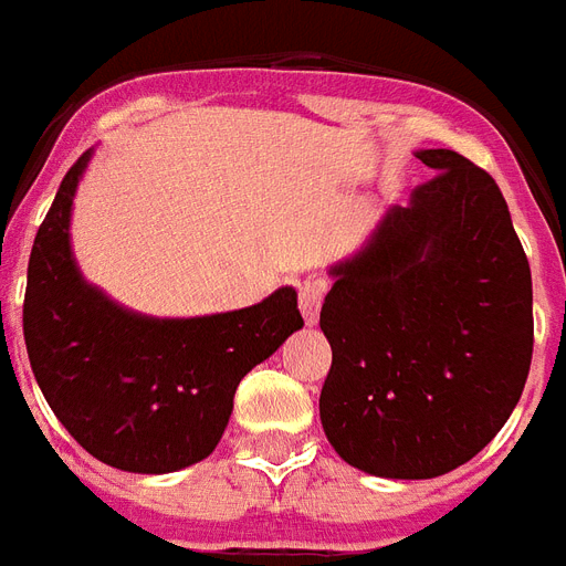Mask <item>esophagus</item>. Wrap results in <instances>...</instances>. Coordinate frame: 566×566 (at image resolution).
Segmentation results:
<instances>
[{"instance_id": "esophagus-1", "label": "esophagus", "mask_w": 566, "mask_h": 566, "mask_svg": "<svg viewBox=\"0 0 566 566\" xmlns=\"http://www.w3.org/2000/svg\"><path fill=\"white\" fill-rule=\"evenodd\" d=\"M321 301H324V286H321L318 280H304V283L297 286V304H301L304 321L310 327L312 324H318Z\"/></svg>"}]
</instances>
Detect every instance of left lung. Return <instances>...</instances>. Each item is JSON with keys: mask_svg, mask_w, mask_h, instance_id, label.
<instances>
[{"mask_svg": "<svg viewBox=\"0 0 566 566\" xmlns=\"http://www.w3.org/2000/svg\"><path fill=\"white\" fill-rule=\"evenodd\" d=\"M436 178L329 265L321 427L370 476L436 479L503 429L532 365V271L494 178L420 148Z\"/></svg>", "mask_w": 566, "mask_h": 566, "instance_id": "obj_1", "label": "left lung"}]
</instances>
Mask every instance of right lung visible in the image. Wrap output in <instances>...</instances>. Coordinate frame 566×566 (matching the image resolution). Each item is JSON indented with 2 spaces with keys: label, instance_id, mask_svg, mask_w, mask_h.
<instances>
[{
  "label": "right lung",
  "instance_id": "obj_1",
  "mask_svg": "<svg viewBox=\"0 0 566 566\" xmlns=\"http://www.w3.org/2000/svg\"><path fill=\"white\" fill-rule=\"evenodd\" d=\"M93 148L66 171L29 260L22 333L31 370L70 436L128 473H175L216 450L248 370L304 327L280 286L245 310L155 318L116 304L72 254V201Z\"/></svg>",
  "mask_w": 566,
  "mask_h": 566
}]
</instances>
